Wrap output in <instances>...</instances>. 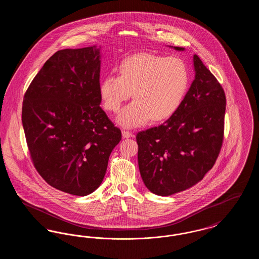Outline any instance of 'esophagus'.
<instances>
[{
    "instance_id": "esophagus-1",
    "label": "esophagus",
    "mask_w": 259,
    "mask_h": 259,
    "mask_svg": "<svg viewBox=\"0 0 259 259\" xmlns=\"http://www.w3.org/2000/svg\"><path fill=\"white\" fill-rule=\"evenodd\" d=\"M122 137L125 138V139H128V138H131V137H133V134L131 133V132H129V131H122Z\"/></svg>"
}]
</instances>
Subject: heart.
I'll return each mask as SVG.
<instances>
[{"instance_id":"1","label":"heart","mask_w":259,"mask_h":259,"mask_svg":"<svg viewBox=\"0 0 259 259\" xmlns=\"http://www.w3.org/2000/svg\"><path fill=\"white\" fill-rule=\"evenodd\" d=\"M189 85V72L178 57L140 53L125 58L118 67V75L103 78L99 93L105 110L117 112L123 102L134 101L118 114L116 121L125 128H134L153 121H162L182 105Z\"/></svg>"}]
</instances>
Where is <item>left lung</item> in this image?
Returning a JSON list of instances; mask_svg holds the SVG:
<instances>
[{
	"mask_svg": "<svg viewBox=\"0 0 259 259\" xmlns=\"http://www.w3.org/2000/svg\"><path fill=\"white\" fill-rule=\"evenodd\" d=\"M193 66L195 78L180 108L164 123L136 137L142 179L156 195L169 196L196 185L222 148L225 93L196 54Z\"/></svg>",
	"mask_w": 259,
	"mask_h": 259,
	"instance_id": "8db88e82",
	"label": "left lung"
}]
</instances>
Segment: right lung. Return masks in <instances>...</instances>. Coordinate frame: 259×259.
Wrapping results in <instances>:
<instances>
[{"instance_id":"1","label":"right lung","mask_w":259,"mask_h":259,"mask_svg":"<svg viewBox=\"0 0 259 259\" xmlns=\"http://www.w3.org/2000/svg\"><path fill=\"white\" fill-rule=\"evenodd\" d=\"M100 48L55 52L28 87L22 124L31 159L52 187L85 196L102 184L121 140L100 107Z\"/></svg>"}]
</instances>
